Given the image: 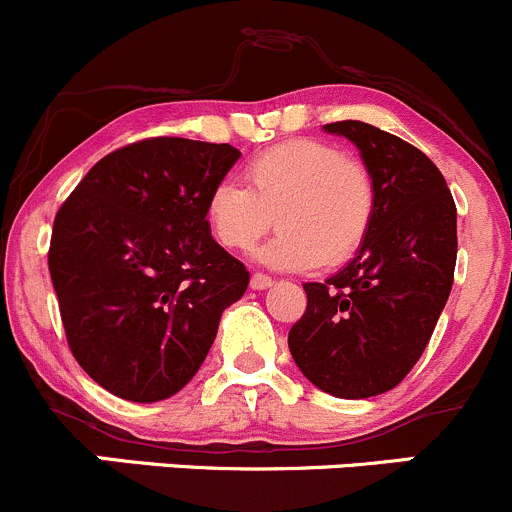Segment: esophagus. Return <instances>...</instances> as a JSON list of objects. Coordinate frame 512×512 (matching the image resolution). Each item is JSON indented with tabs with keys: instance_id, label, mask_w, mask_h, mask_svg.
I'll return each instance as SVG.
<instances>
[{
	"instance_id": "1",
	"label": "esophagus",
	"mask_w": 512,
	"mask_h": 512,
	"mask_svg": "<svg viewBox=\"0 0 512 512\" xmlns=\"http://www.w3.org/2000/svg\"><path fill=\"white\" fill-rule=\"evenodd\" d=\"M272 285H275V280H272V277H267V275H262V272H255V275L250 277V287L252 289H267Z\"/></svg>"
}]
</instances>
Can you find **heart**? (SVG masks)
Listing matches in <instances>:
<instances>
[{"label":"heart","mask_w":512,"mask_h":512,"mask_svg":"<svg viewBox=\"0 0 512 512\" xmlns=\"http://www.w3.org/2000/svg\"><path fill=\"white\" fill-rule=\"evenodd\" d=\"M245 185L220 180L205 200V218L227 250H250L272 223L280 232L257 247L275 270L339 267L369 235L376 190L369 170L329 143L289 141L252 158Z\"/></svg>","instance_id":"b5f03b06"}]
</instances>
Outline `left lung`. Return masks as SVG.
<instances>
[{"mask_svg":"<svg viewBox=\"0 0 512 512\" xmlns=\"http://www.w3.org/2000/svg\"><path fill=\"white\" fill-rule=\"evenodd\" d=\"M324 131L359 148L376 190L369 235L347 267L307 282V312L289 329L294 364L337 399L394 389L426 349L456 270V203L418 148L361 121Z\"/></svg>","mask_w":512,"mask_h":512,"instance_id":"8db88e82","label":"left lung"}]
</instances>
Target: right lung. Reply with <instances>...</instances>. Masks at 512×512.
<instances>
[{
  "mask_svg": "<svg viewBox=\"0 0 512 512\" xmlns=\"http://www.w3.org/2000/svg\"><path fill=\"white\" fill-rule=\"evenodd\" d=\"M240 151L151 138L101 158L56 213L49 272L81 369L153 404L208 356L250 272L210 235L205 200Z\"/></svg>",
  "mask_w": 512,
  "mask_h": 512,
  "instance_id": "add662e5",
  "label": "right lung"
}]
</instances>
